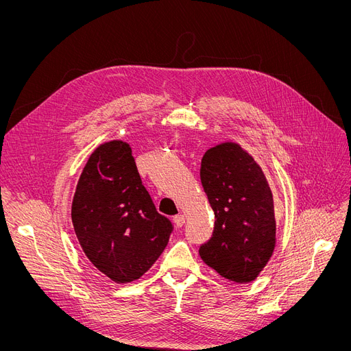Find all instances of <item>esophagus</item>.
I'll use <instances>...</instances> for the list:
<instances>
[{"mask_svg": "<svg viewBox=\"0 0 351 351\" xmlns=\"http://www.w3.org/2000/svg\"><path fill=\"white\" fill-rule=\"evenodd\" d=\"M173 222H175L176 228H182L183 225H185V216H183V215H176L173 217Z\"/></svg>", "mask_w": 351, "mask_h": 351, "instance_id": "1", "label": "esophagus"}]
</instances>
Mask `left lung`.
<instances>
[{"label":"left lung","instance_id":"8db88e82","mask_svg":"<svg viewBox=\"0 0 351 351\" xmlns=\"http://www.w3.org/2000/svg\"><path fill=\"white\" fill-rule=\"evenodd\" d=\"M200 180L215 212L202 261L232 282L254 280L276 246L273 195L262 168L239 143L222 142L202 158Z\"/></svg>","mask_w":351,"mask_h":351}]
</instances>
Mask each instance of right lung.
<instances>
[{"label":"right lung","instance_id":"obj_1","mask_svg":"<svg viewBox=\"0 0 351 351\" xmlns=\"http://www.w3.org/2000/svg\"><path fill=\"white\" fill-rule=\"evenodd\" d=\"M71 217L89 262L117 283L134 282L149 270L173 229L158 213L123 141L105 142L90 154Z\"/></svg>","mask_w":351,"mask_h":351}]
</instances>
